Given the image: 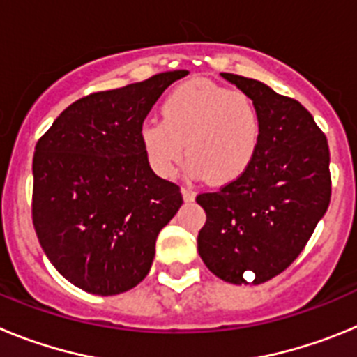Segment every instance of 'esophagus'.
Segmentation results:
<instances>
[{
    "instance_id": "34e87169",
    "label": "esophagus",
    "mask_w": 357,
    "mask_h": 357,
    "mask_svg": "<svg viewBox=\"0 0 357 357\" xmlns=\"http://www.w3.org/2000/svg\"><path fill=\"white\" fill-rule=\"evenodd\" d=\"M182 197H184V200L185 202H191V200H195V191L191 188H182Z\"/></svg>"
}]
</instances>
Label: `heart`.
Segmentation results:
<instances>
[{"instance_id": "obj_1", "label": "heart", "mask_w": 357, "mask_h": 357, "mask_svg": "<svg viewBox=\"0 0 357 357\" xmlns=\"http://www.w3.org/2000/svg\"><path fill=\"white\" fill-rule=\"evenodd\" d=\"M162 119H146L139 141L148 164L169 176L185 155L211 184H229L247 172L261 141V114L248 94L213 82H193L169 93Z\"/></svg>"}]
</instances>
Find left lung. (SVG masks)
<instances>
[{
    "label": "left lung",
    "mask_w": 357,
    "mask_h": 357,
    "mask_svg": "<svg viewBox=\"0 0 357 357\" xmlns=\"http://www.w3.org/2000/svg\"><path fill=\"white\" fill-rule=\"evenodd\" d=\"M222 77L248 94L261 114V141L248 169L197 202L207 214L198 254L230 284L266 282L304 250L331 202L329 144L293 98L232 73Z\"/></svg>",
    "instance_id": "obj_1"
}]
</instances>
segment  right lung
<instances>
[{"label": "right lung", "mask_w": 357, "mask_h": 357, "mask_svg": "<svg viewBox=\"0 0 357 357\" xmlns=\"http://www.w3.org/2000/svg\"><path fill=\"white\" fill-rule=\"evenodd\" d=\"M188 71H166L84 96L37 141L31 220L62 277L93 295H118L150 272L181 188L148 164L139 128L160 94Z\"/></svg>", "instance_id": "1"}]
</instances>
